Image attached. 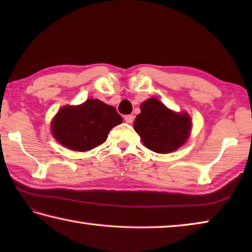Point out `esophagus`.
Instances as JSON below:
<instances>
[{
  "label": "esophagus",
  "mask_w": 252,
  "mask_h": 252,
  "mask_svg": "<svg viewBox=\"0 0 252 252\" xmlns=\"http://www.w3.org/2000/svg\"><path fill=\"white\" fill-rule=\"evenodd\" d=\"M125 121L126 123H132V122H133V116H131V114H127V116L125 117Z\"/></svg>",
  "instance_id": "esophagus-1"
}]
</instances>
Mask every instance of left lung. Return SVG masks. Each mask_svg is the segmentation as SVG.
<instances>
[{"instance_id":"8db88e82","label":"left lung","mask_w":252,"mask_h":252,"mask_svg":"<svg viewBox=\"0 0 252 252\" xmlns=\"http://www.w3.org/2000/svg\"><path fill=\"white\" fill-rule=\"evenodd\" d=\"M140 109L133 126L148 149L169 153L187 141L191 129L188 114L173 112L157 99L144 101Z\"/></svg>"}]
</instances>
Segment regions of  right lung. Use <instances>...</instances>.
<instances>
[{
	"instance_id": "obj_1",
	"label": "right lung",
	"mask_w": 252,
	"mask_h": 252,
	"mask_svg": "<svg viewBox=\"0 0 252 252\" xmlns=\"http://www.w3.org/2000/svg\"><path fill=\"white\" fill-rule=\"evenodd\" d=\"M121 122L116 108L89 99L78 106H63L53 119L52 133L65 148L88 151L103 143L110 130Z\"/></svg>"
}]
</instances>
